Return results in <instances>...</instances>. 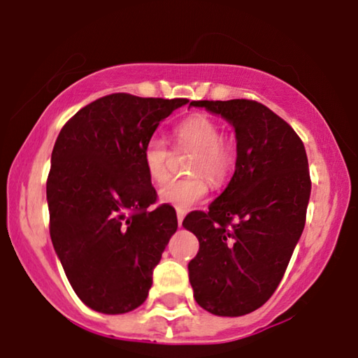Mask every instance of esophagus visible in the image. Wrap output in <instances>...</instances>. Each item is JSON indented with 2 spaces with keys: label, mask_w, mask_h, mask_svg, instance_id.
I'll return each instance as SVG.
<instances>
[{
  "label": "esophagus",
  "mask_w": 358,
  "mask_h": 358,
  "mask_svg": "<svg viewBox=\"0 0 358 358\" xmlns=\"http://www.w3.org/2000/svg\"><path fill=\"white\" fill-rule=\"evenodd\" d=\"M185 218V210H176V220H178V224L182 226Z\"/></svg>",
  "instance_id": "esophagus-1"
}]
</instances>
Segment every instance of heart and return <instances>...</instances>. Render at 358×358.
<instances>
[{
  "instance_id": "1",
  "label": "heart",
  "mask_w": 358,
  "mask_h": 358,
  "mask_svg": "<svg viewBox=\"0 0 358 358\" xmlns=\"http://www.w3.org/2000/svg\"><path fill=\"white\" fill-rule=\"evenodd\" d=\"M221 125L211 117L196 114L188 117L173 129L176 145L194 150L189 164L192 178L171 180L160 189L162 201L176 210H188L201 201L208 193V182L223 185L236 164V142L221 134ZM142 160L152 182L165 183L170 176V148L164 138L153 135L145 142ZM208 180H206V178Z\"/></svg>"
}]
</instances>
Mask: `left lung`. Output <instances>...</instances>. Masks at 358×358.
<instances>
[{
    "mask_svg": "<svg viewBox=\"0 0 358 358\" xmlns=\"http://www.w3.org/2000/svg\"><path fill=\"white\" fill-rule=\"evenodd\" d=\"M229 120L236 170L208 211L183 226L200 241L189 261L193 296L216 315L250 314L278 289L306 224L310 175L304 143L286 120L250 99L193 101Z\"/></svg>",
    "mask_w": 358,
    "mask_h": 358,
    "instance_id": "obj_1",
    "label": "left lung"
}]
</instances>
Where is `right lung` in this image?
<instances>
[{
    "label": "right lung",
    "instance_id": "1",
    "mask_svg": "<svg viewBox=\"0 0 358 358\" xmlns=\"http://www.w3.org/2000/svg\"><path fill=\"white\" fill-rule=\"evenodd\" d=\"M188 99L117 92L80 108L57 135L46 193L49 233L79 299L124 314L147 299L171 234L175 208L157 203L143 145Z\"/></svg>",
    "mask_w": 358,
    "mask_h": 358
}]
</instances>
